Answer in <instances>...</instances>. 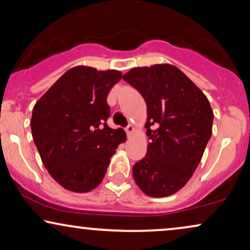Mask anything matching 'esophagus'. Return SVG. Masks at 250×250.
Here are the masks:
<instances>
[{
  "instance_id": "34e87169",
  "label": "esophagus",
  "mask_w": 250,
  "mask_h": 250,
  "mask_svg": "<svg viewBox=\"0 0 250 250\" xmlns=\"http://www.w3.org/2000/svg\"><path fill=\"white\" fill-rule=\"evenodd\" d=\"M126 133H127L128 136H131L133 133H134V127H133V125H128L127 127H126Z\"/></svg>"
}]
</instances>
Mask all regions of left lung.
I'll use <instances>...</instances> for the list:
<instances>
[{"label":"left lung","instance_id":"left-lung-1","mask_svg":"<svg viewBox=\"0 0 250 250\" xmlns=\"http://www.w3.org/2000/svg\"><path fill=\"white\" fill-rule=\"evenodd\" d=\"M146 104V157L133 166V177L146 196L162 198L186 186L211 136L214 114L204 92L169 63L135 67L123 76ZM152 125L155 130H150Z\"/></svg>","mask_w":250,"mask_h":250}]
</instances>
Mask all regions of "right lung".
I'll list each match as a JSON object with an SVG mask.
<instances>
[{"label": "right lung", "mask_w": 250, "mask_h": 250, "mask_svg": "<svg viewBox=\"0 0 250 250\" xmlns=\"http://www.w3.org/2000/svg\"><path fill=\"white\" fill-rule=\"evenodd\" d=\"M118 70L76 66L67 70L33 108V140L54 181L73 192H88L104 180L111 156L126 141L110 128L107 97Z\"/></svg>", "instance_id": "add662e5"}]
</instances>
